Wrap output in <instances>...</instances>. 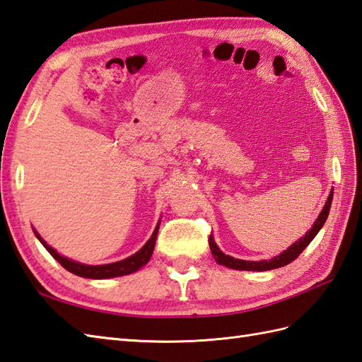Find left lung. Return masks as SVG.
Masks as SVG:
<instances>
[{"instance_id": "8db88e82", "label": "left lung", "mask_w": 362, "mask_h": 362, "mask_svg": "<svg viewBox=\"0 0 362 362\" xmlns=\"http://www.w3.org/2000/svg\"><path fill=\"white\" fill-rule=\"evenodd\" d=\"M332 199H333V190L330 192V195L327 198V202H325V206L322 207L320 216L316 218V221L313 223L312 228L308 230L301 240H298L296 243H293L292 245L287 250H284L283 253L276 255L275 258L272 259H264V261H244V259H236L230 255H226L219 247L216 245L214 236H209V245H210V250L211 255H214V258L218 264H221V266H226L228 269H235V270H252V272H266V270H273V269H278V267H284L287 264H290L292 261H295L301 252L307 247L308 244L312 243L313 238L318 235V232L321 230V227L324 226L325 219L329 216V211H330V206H332Z\"/></svg>"}]
</instances>
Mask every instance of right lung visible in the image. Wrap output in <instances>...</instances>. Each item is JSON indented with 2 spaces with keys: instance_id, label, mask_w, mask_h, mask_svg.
<instances>
[{
  "instance_id": "obj_1",
  "label": "right lung",
  "mask_w": 362,
  "mask_h": 362,
  "mask_svg": "<svg viewBox=\"0 0 362 362\" xmlns=\"http://www.w3.org/2000/svg\"><path fill=\"white\" fill-rule=\"evenodd\" d=\"M158 230H160V223L156 224L155 230L151 236V240H148L143 245V247H141V250H138L135 255H132V257H129L126 259L118 261V262H112V264H104V266H87V264H81V262L69 259V258L63 257V255H59L55 249H52L50 245H47L46 241H44L42 238L38 235V232H35V235H37V238L41 241V244L47 249V252L52 255V257H54L66 270L72 272L74 275L89 278V279H105V278L129 275V273H134V272L139 270L143 266H146L148 259H151L152 253H153Z\"/></svg>"
}]
</instances>
